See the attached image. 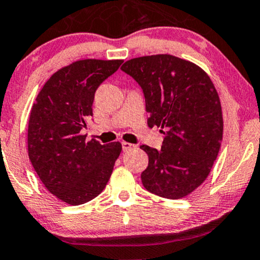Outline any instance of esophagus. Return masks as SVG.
<instances>
[{
  "label": "esophagus",
  "instance_id": "obj_1",
  "mask_svg": "<svg viewBox=\"0 0 260 260\" xmlns=\"http://www.w3.org/2000/svg\"><path fill=\"white\" fill-rule=\"evenodd\" d=\"M134 147H136V145H133V144L127 143V141H122V150L123 151H128L131 149H134Z\"/></svg>",
  "mask_w": 260,
  "mask_h": 260
}]
</instances>
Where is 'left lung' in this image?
Here are the masks:
<instances>
[{
    "mask_svg": "<svg viewBox=\"0 0 260 260\" xmlns=\"http://www.w3.org/2000/svg\"><path fill=\"white\" fill-rule=\"evenodd\" d=\"M143 88L147 126L164 134L160 150L141 145L149 166L141 181L167 199L188 196L209 176L221 147L219 96L205 71L173 55L136 57L121 67Z\"/></svg>",
    "mask_w": 260,
    "mask_h": 260,
    "instance_id": "1",
    "label": "left lung"
}]
</instances>
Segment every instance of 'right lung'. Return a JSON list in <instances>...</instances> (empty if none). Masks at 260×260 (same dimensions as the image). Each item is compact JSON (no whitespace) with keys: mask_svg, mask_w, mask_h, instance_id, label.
<instances>
[{"mask_svg":"<svg viewBox=\"0 0 260 260\" xmlns=\"http://www.w3.org/2000/svg\"><path fill=\"white\" fill-rule=\"evenodd\" d=\"M122 60L86 58L55 72L39 91L28 120L27 147L43 185L70 205L90 202L106 188L122 145L86 141L98 86Z\"/></svg>","mask_w":260,"mask_h":260,"instance_id":"obj_1","label":"right lung"}]
</instances>
